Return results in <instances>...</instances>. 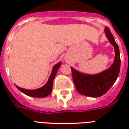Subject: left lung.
I'll return each instance as SVG.
<instances>
[{
	"instance_id": "obj_1",
	"label": "left lung",
	"mask_w": 129,
	"mask_h": 129,
	"mask_svg": "<svg viewBox=\"0 0 129 129\" xmlns=\"http://www.w3.org/2000/svg\"><path fill=\"white\" fill-rule=\"evenodd\" d=\"M104 33L109 43L115 49V59L111 66L108 69L94 75L81 73L71 67L76 89L80 94L85 96L90 97L102 96L108 92L119 76L121 64L119 46L107 27L104 29Z\"/></svg>"
}]
</instances>
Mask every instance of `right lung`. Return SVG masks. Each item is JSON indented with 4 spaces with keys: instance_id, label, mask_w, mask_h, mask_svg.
Returning a JSON list of instances; mask_svg holds the SVG:
<instances>
[{
    "instance_id": "right-lung-1",
    "label": "right lung",
    "mask_w": 129,
    "mask_h": 129,
    "mask_svg": "<svg viewBox=\"0 0 129 129\" xmlns=\"http://www.w3.org/2000/svg\"><path fill=\"white\" fill-rule=\"evenodd\" d=\"M61 61L57 63L56 65H54L52 69V73L50 76V77L48 79L47 83L42 86L41 88H37V89L34 90H28L25 89L23 88L18 86L15 85L16 88H18L21 92L24 93L25 95H27V96H30V97H39V98H42V97H45L48 96L52 92V86H53V81L54 79L56 76V74L57 71L59 70V67L61 66Z\"/></svg>"
}]
</instances>
